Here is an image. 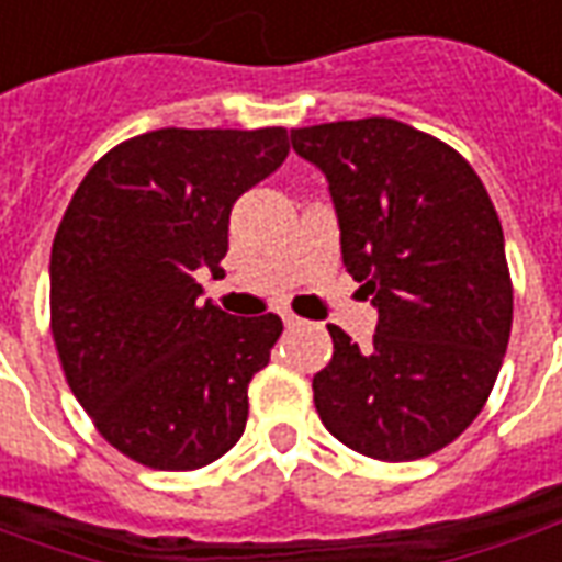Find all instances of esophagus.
<instances>
[{
  "mask_svg": "<svg viewBox=\"0 0 562 562\" xmlns=\"http://www.w3.org/2000/svg\"><path fill=\"white\" fill-rule=\"evenodd\" d=\"M282 322H285V328H297V325H304V318L294 316L292 310H285V313H282Z\"/></svg>",
  "mask_w": 562,
  "mask_h": 562,
  "instance_id": "obj_1",
  "label": "esophagus"
}]
</instances>
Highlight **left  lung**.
I'll return each instance as SVG.
<instances>
[{
    "label": "left lung",
    "mask_w": 562,
    "mask_h": 562,
    "mask_svg": "<svg viewBox=\"0 0 562 562\" xmlns=\"http://www.w3.org/2000/svg\"><path fill=\"white\" fill-rule=\"evenodd\" d=\"M292 147L328 177L342 265L379 310L370 349L328 328L318 418L367 458H427L482 413L512 334L494 201L458 149L391 116L292 128Z\"/></svg>",
    "instance_id": "obj_1"
}]
</instances>
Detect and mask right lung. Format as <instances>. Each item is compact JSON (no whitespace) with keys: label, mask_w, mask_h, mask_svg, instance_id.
Segmentation results:
<instances>
[{"label":"right lung","mask_w":562,"mask_h":562,"mask_svg":"<svg viewBox=\"0 0 562 562\" xmlns=\"http://www.w3.org/2000/svg\"><path fill=\"white\" fill-rule=\"evenodd\" d=\"M285 156L282 126L156 128L108 149L56 228L50 330L68 389L149 470H201L244 436L282 318L222 313L195 273L222 277L234 201Z\"/></svg>","instance_id":"right-lung-1"}]
</instances>
